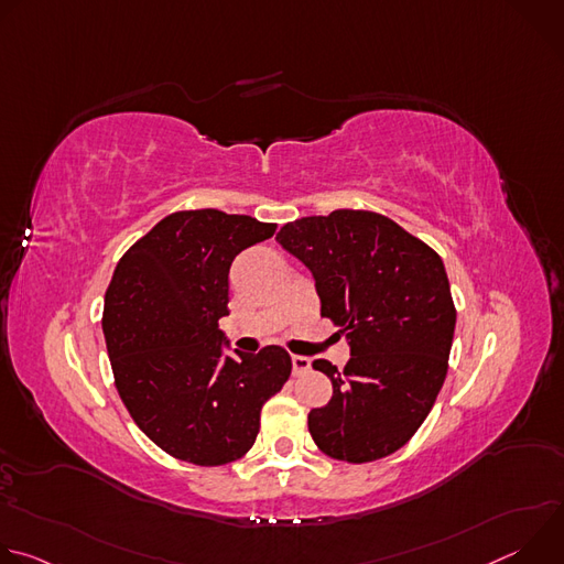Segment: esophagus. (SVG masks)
I'll use <instances>...</instances> for the list:
<instances>
[{
	"mask_svg": "<svg viewBox=\"0 0 564 564\" xmlns=\"http://www.w3.org/2000/svg\"><path fill=\"white\" fill-rule=\"evenodd\" d=\"M307 370H310V359L301 357V355H292V372L299 377V375H303Z\"/></svg>",
	"mask_w": 564,
	"mask_h": 564,
	"instance_id": "1",
	"label": "esophagus"
}]
</instances>
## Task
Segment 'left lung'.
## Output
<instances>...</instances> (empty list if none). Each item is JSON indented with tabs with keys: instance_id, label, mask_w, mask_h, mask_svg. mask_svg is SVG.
I'll list each match as a JSON object with an SVG mask.
<instances>
[{
	"instance_id": "obj_1",
	"label": "left lung",
	"mask_w": 564,
	"mask_h": 564,
	"mask_svg": "<svg viewBox=\"0 0 564 564\" xmlns=\"http://www.w3.org/2000/svg\"><path fill=\"white\" fill-rule=\"evenodd\" d=\"M314 276L321 316L339 326L350 361L312 368L333 399L307 429L326 455L364 464L404 446L429 417L448 370L455 305L440 254L388 216L335 209L276 234Z\"/></svg>"
}]
</instances>
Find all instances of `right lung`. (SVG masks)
Masks as SVG:
<instances>
[{"instance_id": "1", "label": "right lung", "mask_w": 564, "mask_h": 564, "mask_svg": "<svg viewBox=\"0 0 564 564\" xmlns=\"http://www.w3.org/2000/svg\"><path fill=\"white\" fill-rule=\"evenodd\" d=\"M274 229L243 214L174 212L116 265L102 312L116 388L138 429L176 459L220 466L243 457L263 404L292 372L281 346L223 357L218 330L231 261Z\"/></svg>"}]
</instances>
